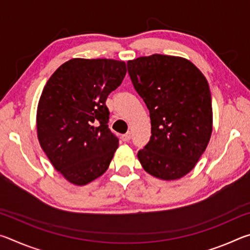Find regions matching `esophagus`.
<instances>
[{"instance_id":"esophagus-1","label":"esophagus","mask_w":250,"mask_h":250,"mask_svg":"<svg viewBox=\"0 0 250 250\" xmlns=\"http://www.w3.org/2000/svg\"><path fill=\"white\" fill-rule=\"evenodd\" d=\"M121 139H122V141H125V142L130 141V139H131V132H130V131H128V132L125 133V134H122L121 135Z\"/></svg>"}]
</instances>
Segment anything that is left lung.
I'll list each match as a JSON object with an SVG mask.
<instances>
[{
  "label": "left lung",
  "instance_id": "obj_1",
  "mask_svg": "<svg viewBox=\"0 0 250 250\" xmlns=\"http://www.w3.org/2000/svg\"><path fill=\"white\" fill-rule=\"evenodd\" d=\"M128 73L151 119L150 141L138 159L152 176L179 180L195 167L209 142L208 83L188 59L161 54L129 61Z\"/></svg>",
  "mask_w": 250,
  "mask_h": 250
}]
</instances>
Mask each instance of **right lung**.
<instances>
[{"instance_id": "obj_1", "label": "right lung", "mask_w": 250, "mask_h": 250, "mask_svg": "<svg viewBox=\"0 0 250 250\" xmlns=\"http://www.w3.org/2000/svg\"><path fill=\"white\" fill-rule=\"evenodd\" d=\"M125 74L122 61L73 58L58 67L42 91L37 138L71 184L86 185L108 170L119 140L108 128L105 100Z\"/></svg>"}]
</instances>
